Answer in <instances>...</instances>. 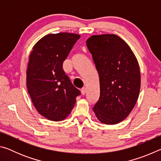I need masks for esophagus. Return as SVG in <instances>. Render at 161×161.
<instances>
[{"mask_svg":"<svg viewBox=\"0 0 161 161\" xmlns=\"http://www.w3.org/2000/svg\"><path fill=\"white\" fill-rule=\"evenodd\" d=\"M86 92V88H84V87L81 89V94H82V95L85 94Z\"/></svg>","mask_w":161,"mask_h":161,"instance_id":"1","label":"esophagus"}]
</instances>
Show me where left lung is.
I'll list each match as a JSON object with an SVG mask.
<instances>
[{"mask_svg": "<svg viewBox=\"0 0 161 161\" xmlns=\"http://www.w3.org/2000/svg\"><path fill=\"white\" fill-rule=\"evenodd\" d=\"M86 45L99 76L100 97L93 111L102 124H119L134 108L141 88L139 64L118 35H92Z\"/></svg>", "mask_w": 161, "mask_h": 161, "instance_id": "left-lung-1", "label": "left lung"}]
</instances>
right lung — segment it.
I'll return each instance as SVG.
<instances>
[{
	"label": "right lung",
	"instance_id": "obj_1",
	"mask_svg": "<svg viewBox=\"0 0 161 161\" xmlns=\"http://www.w3.org/2000/svg\"><path fill=\"white\" fill-rule=\"evenodd\" d=\"M80 35L47 34L35 43L29 56L26 84L35 108L48 120L63 121L69 115L80 92L62 68Z\"/></svg>",
	"mask_w": 161,
	"mask_h": 161
}]
</instances>
